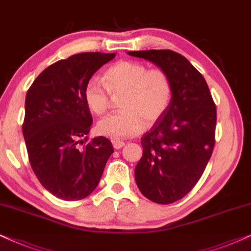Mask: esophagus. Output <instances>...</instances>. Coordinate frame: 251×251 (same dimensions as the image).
Wrapping results in <instances>:
<instances>
[{
	"instance_id": "34e87169",
	"label": "esophagus",
	"mask_w": 251,
	"mask_h": 251,
	"mask_svg": "<svg viewBox=\"0 0 251 251\" xmlns=\"http://www.w3.org/2000/svg\"><path fill=\"white\" fill-rule=\"evenodd\" d=\"M112 146L115 149H120L125 146V142L122 141V140H112Z\"/></svg>"
}]
</instances>
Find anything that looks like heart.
I'll use <instances>...</instances> for the list:
<instances>
[{
    "mask_svg": "<svg viewBox=\"0 0 251 251\" xmlns=\"http://www.w3.org/2000/svg\"><path fill=\"white\" fill-rule=\"evenodd\" d=\"M102 81L91 78L83 89L89 110L103 115L112 95H120L122 111L111 113L98 124L100 134L120 139L142 132L162 118L172 99V81L163 69H149L136 61H120L106 70Z\"/></svg>",
    "mask_w": 251,
    "mask_h": 251,
    "instance_id": "heart-1",
    "label": "heart"
}]
</instances>
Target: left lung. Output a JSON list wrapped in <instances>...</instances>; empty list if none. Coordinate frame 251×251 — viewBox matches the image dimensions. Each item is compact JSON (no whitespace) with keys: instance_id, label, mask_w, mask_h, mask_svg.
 I'll return each instance as SVG.
<instances>
[{"instance_id":"8db88e82","label":"left lung","mask_w":251,"mask_h":251,"mask_svg":"<svg viewBox=\"0 0 251 251\" xmlns=\"http://www.w3.org/2000/svg\"><path fill=\"white\" fill-rule=\"evenodd\" d=\"M168 72L172 99L166 112L141 139L135 168L140 192L150 201L170 204L187 195L204 172L215 147L217 110L203 75L172 50L129 51Z\"/></svg>"}]
</instances>
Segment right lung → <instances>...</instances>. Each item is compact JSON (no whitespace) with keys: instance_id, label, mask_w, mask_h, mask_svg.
<instances>
[{"instance_id":"right-lung-1","label":"right lung","mask_w":251,"mask_h":251,"mask_svg":"<svg viewBox=\"0 0 251 251\" xmlns=\"http://www.w3.org/2000/svg\"><path fill=\"white\" fill-rule=\"evenodd\" d=\"M116 53L81 52L53 63L29 87L23 123L29 164L41 185L64 201L94 192L113 152L109 139L88 140L92 113L83 89Z\"/></svg>"}]
</instances>
